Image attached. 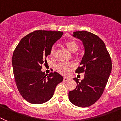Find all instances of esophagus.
<instances>
[{
  "instance_id": "34e87169",
  "label": "esophagus",
  "mask_w": 121,
  "mask_h": 121,
  "mask_svg": "<svg viewBox=\"0 0 121 121\" xmlns=\"http://www.w3.org/2000/svg\"><path fill=\"white\" fill-rule=\"evenodd\" d=\"M69 79H70V78H67V77H64L63 78V81H69Z\"/></svg>"
}]
</instances>
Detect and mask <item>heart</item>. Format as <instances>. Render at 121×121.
<instances>
[{"mask_svg":"<svg viewBox=\"0 0 121 121\" xmlns=\"http://www.w3.org/2000/svg\"><path fill=\"white\" fill-rule=\"evenodd\" d=\"M66 47L72 53H75L78 50V45L74 40H69L65 42ZM55 48L53 47L50 49V55L51 56H55ZM56 68L59 72L65 75H67L69 74L70 72L74 69V65L72 63H66L61 62L56 65Z\"/></svg>","mask_w":121,"mask_h":121,"instance_id":"heart-1","label":"heart"}]
</instances>
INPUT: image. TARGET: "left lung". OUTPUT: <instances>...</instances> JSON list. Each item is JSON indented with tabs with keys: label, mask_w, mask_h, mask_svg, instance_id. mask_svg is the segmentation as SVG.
Listing matches in <instances>:
<instances>
[{
	"label": "left lung",
	"mask_w": 121,
	"mask_h": 121,
	"mask_svg": "<svg viewBox=\"0 0 121 121\" xmlns=\"http://www.w3.org/2000/svg\"><path fill=\"white\" fill-rule=\"evenodd\" d=\"M73 36L84 45V56L76 73H84V77L81 82L74 78L77 86L69 91L68 97L74 105L85 108L93 105L103 95L111 72V58L104 42L94 33L78 31Z\"/></svg>",
	"instance_id": "1"
}]
</instances>
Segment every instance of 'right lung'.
<instances>
[{"label": "right lung", "mask_w": 121, "mask_h": 121, "mask_svg": "<svg viewBox=\"0 0 121 121\" xmlns=\"http://www.w3.org/2000/svg\"><path fill=\"white\" fill-rule=\"evenodd\" d=\"M62 32L36 30L22 38L15 49L12 64L15 81L21 96L32 104H42L53 97L56 86L63 77L58 73L42 72L53 44Z\"/></svg>", "instance_id": "add662e5"}]
</instances>
